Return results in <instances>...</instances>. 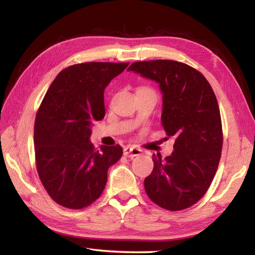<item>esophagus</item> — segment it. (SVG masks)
<instances>
[{"label": "esophagus", "instance_id": "esophagus-1", "mask_svg": "<svg viewBox=\"0 0 255 255\" xmlns=\"http://www.w3.org/2000/svg\"><path fill=\"white\" fill-rule=\"evenodd\" d=\"M143 154V150L137 148V147H133V146H125L124 147V155L125 156H128V157H135L138 156V155H141Z\"/></svg>", "mask_w": 255, "mask_h": 255}]
</instances>
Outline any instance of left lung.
Wrapping results in <instances>:
<instances>
[{
  "label": "left lung",
  "mask_w": 255,
  "mask_h": 255,
  "mask_svg": "<svg viewBox=\"0 0 255 255\" xmlns=\"http://www.w3.org/2000/svg\"><path fill=\"white\" fill-rule=\"evenodd\" d=\"M127 71L155 81L163 94L162 125L175 138L173 152L153 155L144 180L149 199L176 211L200 200L211 184L223 146L221 112L206 77L187 64L156 59L132 63Z\"/></svg>",
  "instance_id": "obj_1"
}]
</instances>
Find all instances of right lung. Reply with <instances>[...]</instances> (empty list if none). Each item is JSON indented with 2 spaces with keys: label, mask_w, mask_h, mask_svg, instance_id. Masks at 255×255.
Masks as SVG:
<instances>
[{
  "label": "right lung",
  "mask_w": 255,
  "mask_h": 255,
  "mask_svg": "<svg viewBox=\"0 0 255 255\" xmlns=\"http://www.w3.org/2000/svg\"><path fill=\"white\" fill-rule=\"evenodd\" d=\"M128 63H84L56 76L34 123L37 171L58 205L81 209L101 196L108 169L123 155L122 146L94 148V122L105 118V90Z\"/></svg>",
  "instance_id": "1"
}]
</instances>
